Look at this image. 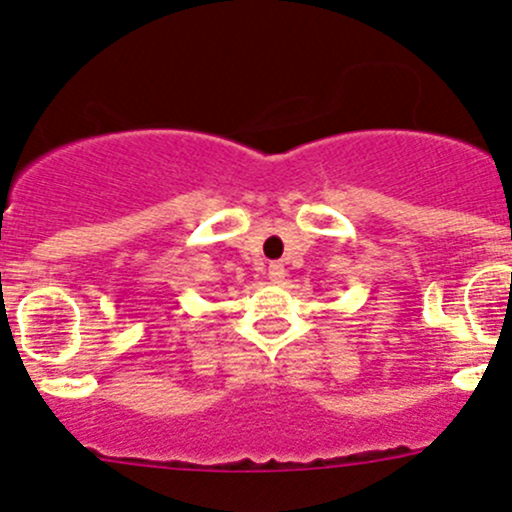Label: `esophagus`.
<instances>
[{
	"label": "esophagus",
	"instance_id": "1",
	"mask_svg": "<svg viewBox=\"0 0 512 512\" xmlns=\"http://www.w3.org/2000/svg\"><path fill=\"white\" fill-rule=\"evenodd\" d=\"M285 275H287L285 265H280V262H272V265H270V280L280 285V282L285 280Z\"/></svg>",
	"mask_w": 512,
	"mask_h": 512
}]
</instances>
